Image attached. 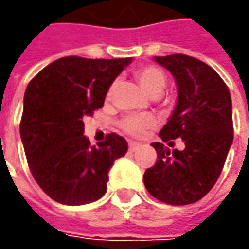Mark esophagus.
<instances>
[{"label":"esophagus","instance_id":"1","mask_svg":"<svg viewBox=\"0 0 249 249\" xmlns=\"http://www.w3.org/2000/svg\"><path fill=\"white\" fill-rule=\"evenodd\" d=\"M139 147H140L139 142H133V141H130L129 142V149L131 151V152H133V151H136Z\"/></svg>","mask_w":249,"mask_h":249}]
</instances>
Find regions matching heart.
Returning a JSON list of instances; mask_svg holds the SVG:
<instances>
[{
	"mask_svg": "<svg viewBox=\"0 0 249 249\" xmlns=\"http://www.w3.org/2000/svg\"><path fill=\"white\" fill-rule=\"evenodd\" d=\"M136 79L139 80L140 86L148 92L151 97L159 95L165 86H166V76L157 66H142L136 71ZM115 89V84H112L108 90L107 97L109 98L112 91ZM120 129L126 134L133 137H141L148 130L154 129L157 126V119L151 115H129L120 120Z\"/></svg>",
	"mask_w": 249,
	"mask_h": 249,
	"instance_id": "obj_1",
	"label": "heart"
}]
</instances>
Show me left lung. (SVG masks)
<instances>
[{
  "label": "left lung",
  "mask_w": 249,
  "mask_h": 249,
  "mask_svg": "<svg viewBox=\"0 0 249 249\" xmlns=\"http://www.w3.org/2000/svg\"><path fill=\"white\" fill-rule=\"evenodd\" d=\"M175 76L178 100L159 131L163 142L181 139L183 151L152 142L158 159L144 173L154 198L169 205L199 201L215 186L233 142L231 97L223 79L205 62L184 53L155 56Z\"/></svg>",
  "instance_id": "1"
}]
</instances>
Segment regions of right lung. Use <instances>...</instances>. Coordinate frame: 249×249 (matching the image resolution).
Returning a JSON list of instances; mask_svg holds the SVG:
<instances>
[{"label":"right lung","mask_w":249,"mask_h":249,"mask_svg":"<svg viewBox=\"0 0 249 249\" xmlns=\"http://www.w3.org/2000/svg\"><path fill=\"white\" fill-rule=\"evenodd\" d=\"M130 62L65 56L27 84L20 137L34 180L53 201L84 205L107 193L108 172L127 152V141L109 133L91 145L83 118L102 108L110 84Z\"/></svg>","instance_id":"right-lung-1"}]
</instances>
